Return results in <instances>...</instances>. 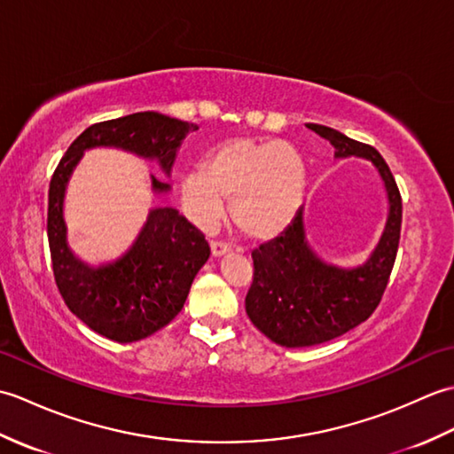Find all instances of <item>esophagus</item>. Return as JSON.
Returning <instances> with one entry per match:
<instances>
[{"label":"esophagus","instance_id":"34e87169","mask_svg":"<svg viewBox=\"0 0 454 454\" xmlns=\"http://www.w3.org/2000/svg\"><path fill=\"white\" fill-rule=\"evenodd\" d=\"M210 249H212V255L220 257V255H224V254L230 252V244L222 242V239H212V242H210Z\"/></svg>","mask_w":454,"mask_h":454}]
</instances>
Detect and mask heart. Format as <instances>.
<instances>
[{
	"mask_svg": "<svg viewBox=\"0 0 454 454\" xmlns=\"http://www.w3.org/2000/svg\"><path fill=\"white\" fill-rule=\"evenodd\" d=\"M306 189L304 161L281 140L230 138L212 148L202 169L181 181L187 215L202 228L215 226L230 199V216L239 232L271 239L291 224Z\"/></svg>",
	"mask_w": 454,
	"mask_h": 454,
	"instance_id": "heart-1",
	"label": "heart"
}]
</instances>
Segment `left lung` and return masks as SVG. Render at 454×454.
Segmentation results:
<instances>
[{"mask_svg": "<svg viewBox=\"0 0 454 454\" xmlns=\"http://www.w3.org/2000/svg\"><path fill=\"white\" fill-rule=\"evenodd\" d=\"M332 142L335 158L371 160L388 192L390 212L379 246L355 269L325 265L306 244L302 210L285 232L252 252L254 281L246 312L259 332L283 347H310L353 330L380 304L396 262L402 197L388 163L369 144L356 142L324 124H308Z\"/></svg>", "mask_w": 454, "mask_h": 454, "instance_id": "left-lung-1", "label": "left lung"}]
</instances>
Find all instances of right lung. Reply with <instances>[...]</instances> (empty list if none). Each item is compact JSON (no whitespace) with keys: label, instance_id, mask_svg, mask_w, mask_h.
I'll return each instance as SVG.
<instances>
[{"label":"right lung","instance_id":"obj_1","mask_svg":"<svg viewBox=\"0 0 454 454\" xmlns=\"http://www.w3.org/2000/svg\"><path fill=\"white\" fill-rule=\"evenodd\" d=\"M197 124L144 111L95 122L62 156L48 189V246L58 291L66 306L93 332L119 343L156 333L176 317L187 301L192 278L210 255L205 234L176 208L150 210L137 242L124 255L101 267H88L66 244L62 202L66 183L82 153L95 146H114L158 160L169 173L181 140ZM156 192L169 183L152 176Z\"/></svg>","mask_w":454,"mask_h":454}]
</instances>
